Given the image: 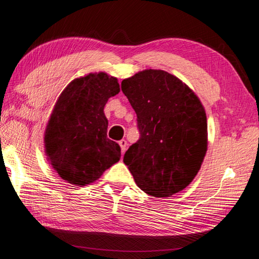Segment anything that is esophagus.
<instances>
[{
    "label": "esophagus",
    "mask_w": 259,
    "mask_h": 259,
    "mask_svg": "<svg viewBox=\"0 0 259 259\" xmlns=\"http://www.w3.org/2000/svg\"><path fill=\"white\" fill-rule=\"evenodd\" d=\"M118 145H119V148H121V152L124 153L126 150V146H128V143H126L125 140H121L118 142Z\"/></svg>",
    "instance_id": "esophagus-1"
}]
</instances>
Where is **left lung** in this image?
Wrapping results in <instances>:
<instances>
[{
    "label": "left lung",
    "instance_id": "8db88e82",
    "mask_svg": "<svg viewBox=\"0 0 259 259\" xmlns=\"http://www.w3.org/2000/svg\"><path fill=\"white\" fill-rule=\"evenodd\" d=\"M121 88L137 115L140 140L123 158L137 186L157 198L183 191L207 151V117L198 96L160 69L137 73Z\"/></svg>",
    "mask_w": 259,
    "mask_h": 259
}]
</instances>
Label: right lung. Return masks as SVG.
I'll use <instances>...</instances> for the list:
<instances>
[{"label": "right lung", "mask_w": 259, "mask_h": 259, "mask_svg": "<svg viewBox=\"0 0 259 259\" xmlns=\"http://www.w3.org/2000/svg\"><path fill=\"white\" fill-rule=\"evenodd\" d=\"M119 92L116 78L106 73L73 80L58 99L45 133L52 167L69 184L98 180L121 158L116 142L107 137L103 113L108 99Z\"/></svg>", "instance_id": "1"}]
</instances>
